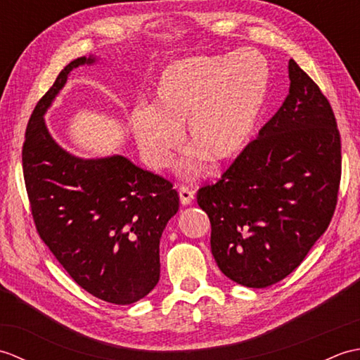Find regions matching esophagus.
<instances>
[{
    "label": "esophagus",
    "instance_id": "obj_1",
    "mask_svg": "<svg viewBox=\"0 0 360 360\" xmlns=\"http://www.w3.org/2000/svg\"><path fill=\"white\" fill-rule=\"evenodd\" d=\"M179 198H181V204L182 205H188L190 202L193 201L195 190L187 187V186H181L179 187Z\"/></svg>",
    "mask_w": 360,
    "mask_h": 360
}]
</instances>
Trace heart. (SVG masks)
<instances>
[{
    "label": "heart",
    "instance_id": "b5f03b06",
    "mask_svg": "<svg viewBox=\"0 0 360 360\" xmlns=\"http://www.w3.org/2000/svg\"><path fill=\"white\" fill-rule=\"evenodd\" d=\"M269 83L267 60L255 51L173 62L160 72L150 108L141 105L131 112L137 145L153 167H168L186 125L188 147L198 153L186 172L200 168V155L213 164L231 160L254 136Z\"/></svg>",
    "mask_w": 360,
    "mask_h": 360
}]
</instances>
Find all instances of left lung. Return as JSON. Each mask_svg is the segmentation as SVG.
<instances>
[{
  "label": "left lung",
  "instance_id": "left-lung-1",
  "mask_svg": "<svg viewBox=\"0 0 360 360\" xmlns=\"http://www.w3.org/2000/svg\"><path fill=\"white\" fill-rule=\"evenodd\" d=\"M289 94L215 184L196 193L226 277L267 288L297 269L334 215L342 143L317 83L289 60Z\"/></svg>",
  "mask_w": 360,
  "mask_h": 360
}]
</instances>
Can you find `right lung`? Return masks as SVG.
<instances>
[{"label": "right lung", "mask_w": 360, "mask_h": 360, "mask_svg": "<svg viewBox=\"0 0 360 360\" xmlns=\"http://www.w3.org/2000/svg\"><path fill=\"white\" fill-rule=\"evenodd\" d=\"M58 74L32 111L22 143V174L35 229L71 278L97 298L131 304L158 285L159 240L179 209L170 181L124 156L80 159L60 148L43 114L74 68Z\"/></svg>", "instance_id": "right-lung-1"}]
</instances>
